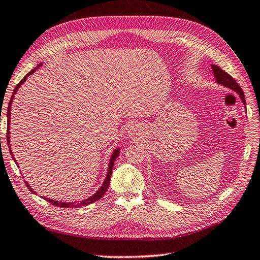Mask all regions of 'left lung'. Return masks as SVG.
Masks as SVG:
<instances>
[{
    "instance_id": "1",
    "label": "left lung",
    "mask_w": 260,
    "mask_h": 260,
    "mask_svg": "<svg viewBox=\"0 0 260 260\" xmlns=\"http://www.w3.org/2000/svg\"><path fill=\"white\" fill-rule=\"evenodd\" d=\"M211 67H212V72H213V75L215 77V82L218 84H221V85L228 87V88L232 89V91H235L238 95H239L241 102L246 107L245 94H243V91H242V88L239 86V84H238L226 72L221 70L218 65H211Z\"/></svg>"
}]
</instances>
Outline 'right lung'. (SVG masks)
<instances>
[{"instance_id": "right-lung-1", "label": "right lung", "mask_w": 260, "mask_h": 260, "mask_svg": "<svg viewBox=\"0 0 260 260\" xmlns=\"http://www.w3.org/2000/svg\"><path fill=\"white\" fill-rule=\"evenodd\" d=\"M42 65L41 62H39L38 65H37V67H35L32 71H30L28 74H26V75L21 79V82L18 84L17 86H15V88H14V91H13V94H12V96H11V99H10V102H9V107H8V132H7V139H8V145H9V149H10V152H11V156H12V158H13V160L15 161V164H18L17 162V160H15V158H14V156H13V153H12V150H11V146H10V122H11V104H12V102H13V99H14V95H15V93L18 92V89L21 87V85H22V84L26 81V79H28V77L30 76V75H32V74L38 70V68L40 67ZM119 153H120V149L119 148H116V149H114L113 150V152H112V155H111V158H110V161H109V167H108V174H107V177H105V179H104V182H103V184L101 185V187L96 190V192H95L92 197H89V198H87L86 200H82L81 202H61V201H55V200H52V199H48V198H42V199H45V200H47L48 201V202L50 203V204H52V205H56V206H60V208H68V209H72V208H79V206H85V205H88V204H91V203H94V202H96L98 200H100L101 198L103 197V195L105 194V192H107L108 190V188H109V185H110V179H111V175H112V168H113V165H114V162H115V160H116V158H118V156H119ZM25 185H26V187H28L31 192L32 193H35V194H37L36 193V190H34L32 188H31V186L30 185L28 184V182H25Z\"/></svg>"}]
</instances>
